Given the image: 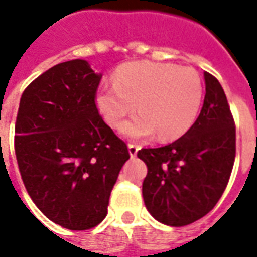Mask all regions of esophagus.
I'll return each mask as SVG.
<instances>
[{
	"label": "esophagus",
	"mask_w": 257,
	"mask_h": 257,
	"mask_svg": "<svg viewBox=\"0 0 257 257\" xmlns=\"http://www.w3.org/2000/svg\"><path fill=\"white\" fill-rule=\"evenodd\" d=\"M139 146L134 145V143H129L128 145V151H129V156L131 157H136L138 154V151H139Z\"/></svg>",
	"instance_id": "34e87169"
}]
</instances>
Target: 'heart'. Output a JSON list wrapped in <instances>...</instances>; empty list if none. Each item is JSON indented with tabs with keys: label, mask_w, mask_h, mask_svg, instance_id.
Wrapping results in <instances>:
<instances>
[{
	"label": "heart",
	"mask_w": 257,
	"mask_h": 257,
	"mask_svg": "<svg viewBox=\"0 0 257 257\" xmlns=\"http://www.w3.org/2000/svg\"><path fill=\"white\" fill-rule=\"evenodd\" d=\"M114 86L97 92L95 103L108 126L118 129L136 110L139 115L123 125L129 139L183 136L198 118L204 86L197 71L171 63L128 62L112 75Z\"/></svg>",
	"instance_id": "obj_1"
}]
</instances>
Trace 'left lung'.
<instances>
[{
	"mask_svg": "<svg viewBox=\"0 0 257 257\" xmlns=\"http://www.w3.org/2000/svg\"><path fill=\"white\" fill-rule=\"evenodd\" d=\"M204 78V106L193 126L171 145L138 151L147 165L146 208L167 226H187L209 213L235 160V123L226 93L212 74L205 71Z\"/></svg>",
	"mask_w": 257,
	"mask_h": 257,
	"instance_id": "left-lung-1",
	"label": "left lung"
}]
</instances>
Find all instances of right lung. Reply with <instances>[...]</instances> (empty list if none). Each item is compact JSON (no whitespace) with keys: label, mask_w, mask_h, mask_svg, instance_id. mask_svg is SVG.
I'll return each mask as SVG.
<instances>
[{"label":"right lung","mask_w":257,"mask_h":257,"mask_svg":"<svg viewBox=\"0 0 257 257\" xmlns=\"http://www.w3.org/2000/svg\"><path fill=\"white\" fill-rule=\"evenodd\" d=\"M101 74L82 59L53 66L20 97L15 153L22 180L37 208L68 230H89L107 215L125 142L99 114Z\"/></svg>","instance_id":"obj_1"}]
</instances>
